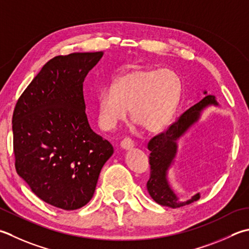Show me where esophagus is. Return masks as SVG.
Segmentation results:
<instances>
[{"label": "esophagus", "instance_id": "34e87169", "mask_svg": "<svg viewBox=\"0 0 249 249\" xmlns=\"http://www.w3.org/2000/svg\"><path fill=\"white\" fill-rule=\"evenodd\" d=\"M120 145H121V148L123 149V150H130L131 148L134 147V142H133V141H131L130 139L125 138L124 140L121 141Z\"/></svg>", "mask_w": 249, "mask_h": 249}]
</instances>
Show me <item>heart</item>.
Here are the masks:
<instances>
[{
    "label": "heart",
    "mask_w": 249,
    "mask_h": 249,
    "mask_svg": "<svg viewBox=\"0 0 249 249\" xmlns=\"http://www.w3.org/2000/svg\"><path fill=\"white\" fill-rule=\"evenodd\" d=\"M181 95L182 81L174 70L135 69L99 92L98 123L106 130L113 129L129 109L131 119L145 130L159 133L172 122Z\"/></svg>",
    "instance_id": "b5f03b06"
}]
</instances>
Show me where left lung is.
Returning <instances> with one entry per match:
<instances>
[{
	"label": "left lung",
	"instance_id": "left-lung-1",
	"mask_svg": "<svg viewBox=\"0 0 249 249\" xmlns=\"http://www.w3.org/2000/svg\"><path fill=\"white\" fill-rule=\"evenodd\" d=\"M203 94L205 95L203 99L198 100L184 112L166 131L155 136L148 143V149L151 152L149 157L151 173L147 189L150 196L162 206L170 208L181 207L196 202L201 197L199 193H196L187 201H181L170 186L168 170L176 162L179 140L197 123L203 112L207 108L220 107L215 96L207 95L206 90H204Z\"/></svg>",
	"mask_w": 249,
	"mask_h": 249
}]
</instances>
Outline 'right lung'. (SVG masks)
Masks as SVG:
<instances>
[{"label":"right lung","instance_id":"obj_1","mask_svg":"<svg viewBox=\"0 0 249 249\" xmlns=\"http://www.w3.org/2000/svg\"><path fill=\"white\" fill-rule=\"evenodd\" d=\"M104 52L53 57L22 92L13 114L15 166L31 191L50 205L74 211L94 196L113 154L85 113L83 83Z\"/></svg>","mask_w":249,"mask_h":249}]
</instances>
